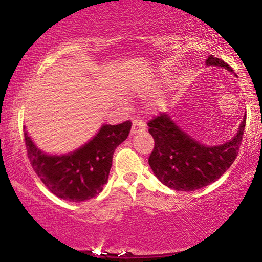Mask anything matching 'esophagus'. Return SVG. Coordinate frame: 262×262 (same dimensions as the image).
I'll list each match as a JSON object with an SVG mask.
<instances>
[{
    "label": "esophagus",
    "mask_w": 262,
    "mask_h": 262,
    "mask_svg": "<svg viewBox=\"0 0 262 262\" xmlns=\"http://www.w3.org/2000/svg\"><path fill=\"white\" fill-rule=\"evenodd\" d=\"M145 130V124H144V122L141 121H134L133 122V125H132V135H135V134H139L141 132Z\"/></svg>",
    "instance_id": "obj_1"
}]
</instances>
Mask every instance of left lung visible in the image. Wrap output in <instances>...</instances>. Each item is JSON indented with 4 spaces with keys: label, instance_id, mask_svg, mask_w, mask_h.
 <instances>
[{
    "label": "left lung",
    "instance_id": "1",
    "mask_svg": "<svg viewBox=\"0 0 262 262\" xmlns=\"http://www.w3.org/2000/svg\"><path fill=\"white\" fill-rule=\"evenodd\" d=\"M207 66H221L234 74L223 60L210 55ZM236 76V74H234ZM237 77V76H236ZM162 113L148 123L155 141L149 165L159 181L176 191H194L215 182L231 166L239 152L246 116L230 140L219 145H206L194 139L172 119Z\"/></svg>",
    "mask_w": 262,
    "mask_h": 262
}]
</instances>
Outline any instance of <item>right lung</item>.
Instances as JSON below:
<instances>
[{"mask_svg":"<svg viewBox=\"0 0 262 262\" xmlns=\"http://www.w3.org/2000/svg\"><path fill=\"white\" fill-rule=\"evenodd\" d=\"M130 128L129 121L103 124L82 146L61 155H50L39 149L25 128L27 152L35 173L52 193L70 202H82L103 189L114 150L127 139Z\"/></svg>","mask_w":262,"mask_h":262,"instance_id":"right-lung-1","label":"right lung"}]
</instances>
